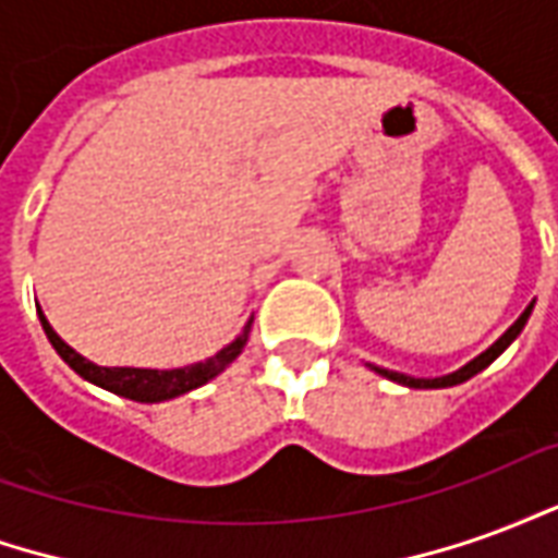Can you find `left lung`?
<instances>
[{
	"label": "left lung",
	"mask_w": 558,
	"mask_h": 558,
	"mask_svg": "<svg viewBox=\"0 0 558 558\" xmlns=\"http://www.w3.org/2000/svg\"><path fill=\"white\" fill-rule=\"evenodd\" d=\"M529 314H532V304H529L526 311L520 314V319H517L514 326L508 328V331H505L502 338H499V340H496V343H493L490 350L481 352V355H478V359H475V362H469L466 367H460L457 374L439 376V379H412V376L395 374V371H383V367H376V374L388 376V379H395V383H400V386H410V388H448V386H460V383H466V379H472V376L478 374V371H484L487 364L496 362V359L502 355L505 347H508V343H511V340H514L517 335L523 331V326H526Z\"/></svg>",
	"instance_id": "8db88e82"
}]
</instances>
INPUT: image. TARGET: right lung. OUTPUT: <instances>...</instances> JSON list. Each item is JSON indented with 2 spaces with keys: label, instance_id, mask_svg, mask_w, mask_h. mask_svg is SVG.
Here are the masks:
<instances>
[{
  "label": "right lung",
  "instance_id": "add662e5",
  "mask_svg": "<svg viewBox=\"0 0 558 558\" xmlns=\"http://www.w3.org/2000/svg\"><path fill=\"white\" fill-rule=\"evenodd\" d=\"M41 316V326L47 340L53 343V350L65 359V364L71 371H77L83 379H89L95 386L107 388V391H113V395H122L128 400H140V403H158V400H170L179 398L184 391H194L208 379H215V376L227 367V364L235 362V355L244 350V343H247V331H251V323L244 326V331L239 338L232 340L230 347H223L218 355H211L208 362L191 364V367H175V371H146V367H98V364L86 362L83 355L68 347L65 340L56 335L50 323Z\"/></svg>",
  "mask_w": 558,
  "mask_h": 558
}]
</instances>
